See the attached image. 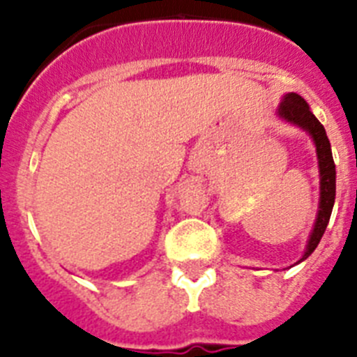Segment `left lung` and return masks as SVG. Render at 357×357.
<instances>
[{
	"instance_id": "obj_1",
	"label": "left lung",
	"mask_w": 357,
	"mask_h": 357,
	"mask_svg": "<svg viewBox=\"0 0 357 357\" xmlns=\"http://www.w3.org/2000/svg\"><path fill=\"white\" fill-rule=\"evenodd\" d=\"M279 116L286 121L295 123L301 128L307 130L313 137L314 144H317L318 168H320V206H318L317 223H314V229L311 232V238H309L307 248L304 252V257L301 259L304 261L318 247V243H320L321 236L327 229V223H329L334 198H336V166H334L333 151H331V143L327 139L326 128L314 118L304 98L295 93L286 94L279 107Z\"/></svg>"
}]
</instances>
